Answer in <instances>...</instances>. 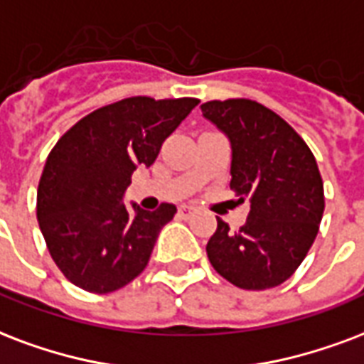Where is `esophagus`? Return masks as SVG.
Wrapping results in <instances>:
<instances>
[{
	"mask_svg": "<svg viewBox=\"0 0 364 364\" xmlns=\"http://www.w3.org/2000/svg\"><path fill=\"white\" fill-rule=\"evenodd\" d=\"M193 213H194V206H188V204L179 206V215H183V218H188V215H193Z\"/></svg>",
	"mask_w": 364,
	"mask_h": 364,
	"instance_id": "obj_1",
	"label": "esophagus"
}]
</instances>
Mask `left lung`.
Instances as JSON below:
<instances>
[{
    "instance_id": "1",
    "label": "left lung",
    "mask_w": 364,
    "mask_h": 364,
    "mask_svg": "<svg viewBox=\"0 0 364 364\" xmlns=\"http://www.w3.org/2000/svg\"><path fill=\"white\" fill-rule=\"evenodd\" d=\"M202 116L229 139L231 188L250 198V213L232 235L218 219L208 259L244 290L279 287L304 262L324 212L323 179L305 141L263 105L248 99L210 101Z\"/></svg>"
}]
</instances>
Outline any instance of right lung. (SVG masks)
<instances>
[{
	"mask_svg": "<svg viewBox=\"0 0 364 364\" xmlns=\"http://www.w3.org/2000/svg\"><path fill=\"white\" fill-rule=\"evenodd\" d=\"M198 99L129 97L72 126L53 146L38 187V221L53 262L87 292L132 282L151 259L158 232L177 208L146 212L124 202L139 166L151 168L160 146Z\"/></svg>",
	"mask_w": 364,
	"mask_h": 364,
	"instance_id": "add662e5",
	"label": "right lung"
}]
</instances>
